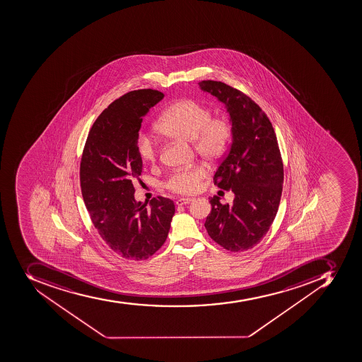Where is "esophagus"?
I'll use <instances>...</instances> for the list:
<instances>
[{
  "mask_svg": "<svg viewBox=\"0 0 362 362\" xmlns=\"http://www.w3.org/2000/svg\"><path fill=\"white\" fill-rule=\"evenodd\" d=\"M192 200V198H180V199L175 202V204H177V206L187 205V204L190 203Z\"/></svg>",
  "mask_w": 362,
  "mask_h": 362,
  "instance_id": "1",
  "label": "esophagus"
}]
</instances>
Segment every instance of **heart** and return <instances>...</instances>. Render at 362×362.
Listing matches in <instances>:
<instances>
[{"label": "heart", "instance_id": "obj_1", "mask_svg": "<svg viewBox=\"0 0 362 362\" xmlns=\"http://www.w3.org/2000/svg\"><path fill=\"white\" fill-rule=\"evenodd\" d=\"M209 107L194 99H181L165 109L156 124V129L168 138L185 139L192 141L194 149L206 160L215 162L226 153L231 138V124L222 116L211 117ZM138 153L142 160H156L158 148L151 136L141 133L138 136ZM206 170L202 165H194L174 172L166 188L177 194H192L199 188L205 177Z\"/></svg>", "mask_w": 362, "mask_h": 362}]
</instances>
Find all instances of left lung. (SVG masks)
<instances>
[{
  "label": "left lung",
  "mask_w": 362,
  "mask_h": 362,
  "mask_svg": "<svg viewBox=\"0 0 362 362\" xmlns=\"http://www.w3.org/2000/svg\"><path fill=\"white\" fill-rule=\"evenodd\" d=\"M209 92L226 105L231 122L233 144L214 174V183L231 190V205L209 198L212 211L206 218L209 237L230 252H244L259 244L276 218L284 164L276 133L268 116L246 94L226 83L202 81Z\"/></svg>",
  "instance_id": "1"
}]
</instances>
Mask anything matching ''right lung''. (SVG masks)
<instances>
[{"label":"right lung","mask_w":362,"mask_h":362,"mask_svg":"<svg viewBox=\"0 0 362 362\" xmlns=\"http://www.w3.org/2000/svg\"><path fill=\"white\" fill-rule=\"evenodd\" d=\"M163 98L151 88L124 94L95 119L83 150V199L101 238L124 259L141 261L156 253L175 212L168 198H153L149 207L134 199L133 180L142 172L139 131L144 116Z\"/></svg>","instance_id":"obj_1"}]
</instances>
